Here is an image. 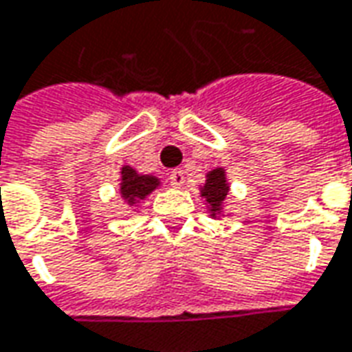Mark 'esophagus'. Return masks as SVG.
<instances>
[{
  "label": "esophagus",
  "mask_w": 352,
  "mask_h": 352,
  "mask_svg": "<svg viewBox=\"0 0 352 352\" xmlns=\"http://www.w3.org/2000/svg\"><path fill=\"white\" fill-rule=\"evenodd\" d=\"M184 182H186V178H184V170L176 168V170L170 172V186L180 188V186H184Z\"/></svg>",
  "instance_id": "34e87169"
}]
</instances>
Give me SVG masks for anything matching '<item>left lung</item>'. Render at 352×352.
<instances>
[{"instance_id":"obj_1","label":"left lung","mask_w":352,"mask_h":352,"mask_svg":"<svg viewBox=\"0 0 352 352\" xmlns=\"http://www.w3.org/2000/svg\"><path fill=\"white\" fill-rule=\"evenodd\" d=\"M226 195H228V182H226L225 168H214L207 174V180L201 188V197L207 201V209L211 211L213 219L223 213Z\"/></svg>"}]
</instances>
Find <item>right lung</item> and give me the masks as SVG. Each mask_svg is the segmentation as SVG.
Returning <instances> with one entry per match:
<instances>
[{
  "label": "right lung",
  "mask_w": 352,
  "mask_h": 352,
  "mask_svg": "<svg viewBox=\"0 0 352 352\" xmlns=\"http://www.w3.org/2000/svg\"><path fill=\"white\" fill-rule=\"evenodd\" d=\"M159 178L151 174H139L131 166H122V184L120 193L129 205H135L143 201L148 193L159 188Z\"/></svg>",
  "instance_id": "add662e5"
}]
</instances>
